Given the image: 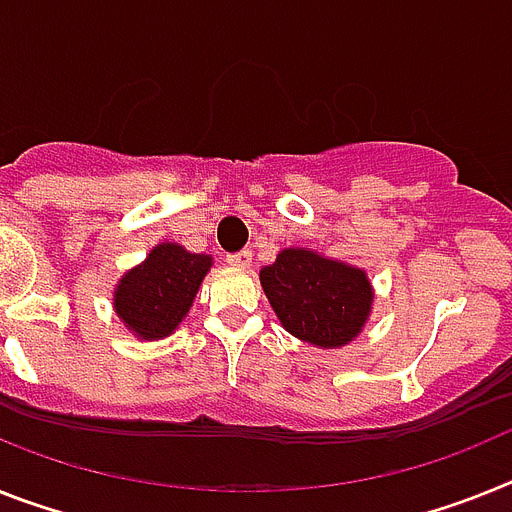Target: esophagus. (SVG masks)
I'll use <instances>...</instances> for the list:
<instances>
[{
	"label": "esophagus",
	"mask_w": 512,
	"mask_h": 512,
	"mask_svg": "<svg viewBox=\"0 0 512 512\" xmlns=\"http://www.w3.org/2000/svg\"><path fill=\"white\" fill-rule=\"evenodd\" d=\"M226 263L234 265V268H249L252 265V252L249 249H242V252H234V255L226 257Z\"/></svg>",
	"instance_id": "obj_1"
}]
</instances>
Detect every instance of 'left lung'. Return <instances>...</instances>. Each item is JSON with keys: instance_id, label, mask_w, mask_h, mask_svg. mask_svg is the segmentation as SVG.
<instances>
[{"instance_id": "left-lung-1", "label": "left lung", "mask_w": 512, "mask_h": 512, "mask_svg": "<svg viewBox=\"0 0 512 512\" xmlns=\"http://www.w3.org/2000/svg\"><path fill=\"white\" fill-rule=\"evenodd\" d=\"M260 283L281 325L317 349H338L362 333L372 312L367 273L312 249L289 247L260 270Z\"/></svg>"}]
</instances>
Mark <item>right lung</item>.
I'll list each match as a JSON object with an SVG mask.
<instances>
[{"mask_svg":"<svg viewBox=\"0 0 512 512\" xmlns=\"http://www.w3.org/2000/svg\"><path fill=\"white\" fill-rule=\"evenodd\" d=\"M210 265V255L187 252L176 242L156 244L143 263L119 281L114 291L117 317L140 341L171 336L190 312Z\"/></svg>","mask_w":512,"mask_h":512,"instance_id":"right-lung-1","label":"right lung"}]
</instances>
